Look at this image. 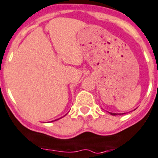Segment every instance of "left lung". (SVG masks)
I'll return each instance as SVG.
<instances>
[{"label": "left lung", "instance_id": "left-lung-1", "mask_svg": "<svg viewBox=\"0 0 158 158\" xmlns=\"http://www.w3.org/2000/svg\"><path fill=\"white\" fill-rule=\"evenodd\" d=\"M109 113H110L111 115H117V114H118V113H112V112H109Z\"/></svg>", "mask_w": 158, "mask_h": 158}]
</instances>
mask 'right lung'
Listing matches in <instances>:
<instances>
[{"label":"right lung","mask_w":158,"mask_h":158,"mask_svg":"<svg viewBox=\"0 0 158 158\" xmlns=\"http://www.w3.org/2000/svg\"><path fill=\"white\" fill-rule=\"evenodd\" d=\"M61 118H63V117H61ZM58 119H59V118H57V119H56V120H58ZM56 120H54V121H56ZM52 122H53V121H52Z\"/></svg>","instance_id":"obj_1"}]
</instances>
